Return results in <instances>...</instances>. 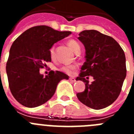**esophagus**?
Wrapping results in <instances>:
<instances>
[{
	"instance_id": "1",
	"label": "esophagus",
	"mask_w": 134,
	"mask_h": 134,
	"mask_svg": "<svg viewBox=\"0 0 134 134\" xmlns=\"http://www.w3.org/2000/svg\"><path fill=\"white\" fill-rule=\"evenodd\" d=\"M70 80L71 82H76V79H74V78L73 77L70 78Z\"/></svg>"
}]
</instances>
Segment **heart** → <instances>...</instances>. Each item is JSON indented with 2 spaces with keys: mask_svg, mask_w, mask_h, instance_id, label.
I'll list each match as a JSON object with an SVG mask.
<instances>
[{
  "mask_svg": "<svg viewBox=\"0 0 134 134\" xmlns=\"http://www.w3.org/2000/svg\"><path fill=\"white\" fill-rule=\"evenodd\" d=\"M67 44L69 46V48L75 53H76L77 52H79V51H80V45H79V43H78L77 41H75V40H68V42H67ZM49 54H50L51 58H54V56H55V49H54V47H52V48L50 49V50H49ZM76 68V66L75 65H66V66H64L63 67L61 68V70L63 71V72H66V74H71L74 72V71L75 70Z\"/></svg>",
  "mask_w": 134,
  "mask_h": 134,
  "instance_id": "1",
  "label": "heart"
}]
</instances>
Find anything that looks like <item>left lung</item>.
Listing matches in <instances>:
<instances>
[{
	"label": "left lung",
	"mask_w": 134,
	"mask_h": 134,
	"mask_svg": "<svg viewBox=\"0 0 134 134\" xmlns=\"http://www.w3.org/2000/svg\"><path fill=\"white\" fill-rule=\"evenodd\" d=\"M78 39L85 46L86 62L76 79L85 82V90L76 96L90 108H105L118 99L121 91L127 71L124 52L113 37L98 31H82ZM88 76L94 79L91 84Z\"/></svg>",
	"instance_id": "8db88e82"
}]
</instances>
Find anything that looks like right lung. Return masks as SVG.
<instances>
[{
	"label": "right lung",
	"mask_w": 134,
	"mask_h": 134,
	"mask_svg": "<svg viewBox=\"0 0 134 134\" xmlns=\"http://www.w3.org/2000/svg\"><path fill=\"white\" fill-rule=\"evenodd\" d=\"M72 34L59 31L46 25L33 27L15 40L9 51L6 66L10 92L15 99L29 108L38 107L52 97L58 84L68 76L50 71L43 76L40 68L51 62L53 45Z\"/></svg>",
	"instance_id": "add662e5"
}]
</instances>
